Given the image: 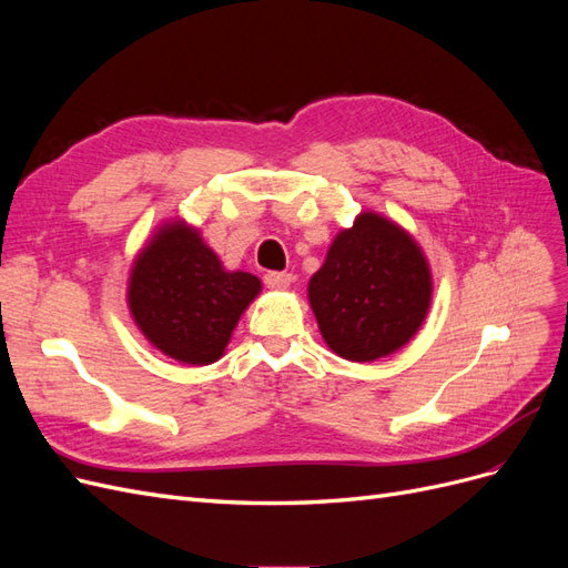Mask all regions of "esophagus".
<instances>
[{
	"label": "esophagus",
	"mask_w": 568,
	"mask_h": 568,
	"mask_svg": "<svg viewBox=\"0 0 568 568\" xmlns=\"http://www.w3.org/2000/svg\"><path fill=\"white\" fill-rule=\"evenodd\" d=\"M291 282H294V277H291L288 272H267L265 274V284L267 288H274V291H284L291 286Z\"/></svg>",
	"instance_id": "esophagus-1"
}]
</instances>
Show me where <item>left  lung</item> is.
<instances>
[{"mask_svg": "<svg viewBox=\"0 0 568 568\" xmlns=\"http://www.w3.org/2000/svg\"><path fill=\"white\" fill-rule=\"evenodd\" d=\"M434 298L424 248L398 222L363 211L307 282L320 334L351 363H374L417 336Z\"/></svg>", "mask_w": 568, "mask_h": 568, "instance_id": "1", "label": "left lung"}]
</instances>
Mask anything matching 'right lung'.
<instances>
[{
  "mask_svg": "<svg viewBox=\"0 0 568 568\" xmlns=\"http://www.w3.org/2000/svg\"><path fill=\"white\" fill-rule=\"evenodd\" d=\"M261 291L255 274L222 265L199 227L170 217L134 255L125 301L153 348L203 367L225 355L239 320Z\"/></svg>",
  "mask_w": 568,
  "mask_h": 568,
  "instance_id": "obj_1",
  "label": "right lung"
}]
</instances>
